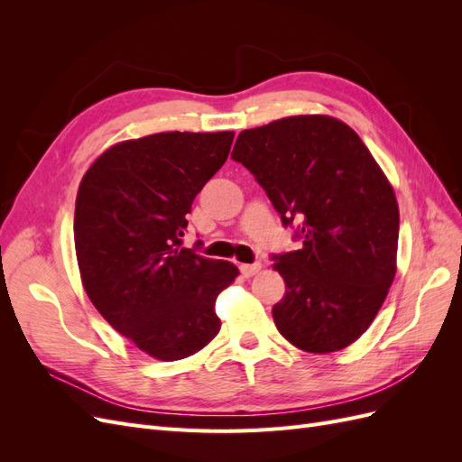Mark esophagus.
<instances>
[{"instance_id":"34e87169","label":"esophagus","mask_w":462,"mask_h":462,"mask_svg":"<svg viewBox=\"0 0 462 462\" xmlns=\"http://www.w3.org/2000/svg\"><path fill=\"white\" fill-rule=\"evenodd\" d=\"M260 270H262V263H260V262L243 263V265H241V273H243L245 277H253V275H256Z\"/></svg>"}]
</instances>
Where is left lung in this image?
Segmentation results:
<instances>
[{
    "label": "left lung",
    "mask_w": 462,
    "mask_h": 462,
    "mask_svg": "<svg viewBox=\"0 0 462 462\" xmlns=\"http://www.w3.org/2000/svg\"><path fill=\"white\" fill-rule=\"evenodd\" d=\"M231 158L268 194L299 250L273 254L285 297L273 304L283 337L335 353L374 321L395 277L399 206L360 136L339 119L295 116L239 134Z\"/></svg>",
    "instance_id": "obj_1"
}]
</instances>
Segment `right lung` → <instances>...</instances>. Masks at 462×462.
<instances>
[{"label":"right lung","instance_id":"right-lung-1","mask_svg":"<svg viewBox=\"0 0 462 462\" xmlns=\"http://www.w3.org/2000/svg\"><path fill=\"white\" fill-rule=\"evenodd\" d=\"M235 133H158L106 150L80 180L75 248L107 324L158 360L212 341L236 265L183 248L192 200L226 163Z\"/></svg>","mask_w":462,"mask_h":462}]
</instances>
